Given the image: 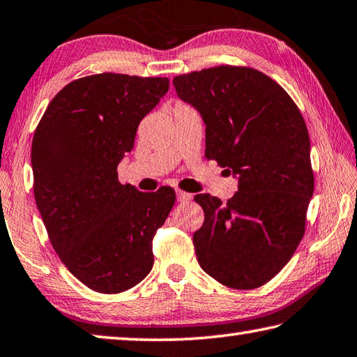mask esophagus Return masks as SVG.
<instances>
[{
    "instance_id": "esophagus-1",
    "label": "esophagus",
    "mask_w": 357,
    "mask_h": 357,
    "mask_svg": "<svg viewBox=\"0 0 357 357\" xmlns=\"http://www.w3.org/2000/svg\"><path fill=\"white\" fill-rule=\"evenodd\" d=\"M176 196H177V202H188V200H190V199L192 197L191 194H188V192H185V191H177Z\"/></svg>"
}]
</instances>
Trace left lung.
I'll return each instance as SVG.
<instances>
[{
  "instance_id": "obj_1",
  "label": "left lung",
  "mask_w": 357,
  "mask_h": 357,
  "mask_svg": "<svg viewBox=\"0 0 357 357\" xmlns=\"http://www.w3.org/2000/svg\"><path fill=\"white\" fill-rule=\"evenodd\" d=\"M172 84L204 119L206 158L238 178L227 204L210 194L194 197L205 213L192 234L199 264L228 287L266 284L305 234L314 192L305 119L275 80L253 68L222 65Z\"/></svg>"
}]
</instances>
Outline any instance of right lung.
Listing matches in <instances>:
<instances>
[{
	"mask_svg": "<svg viewBox=\"0 0 357 357\" xmlns=\"http://www.w3.org/2000/svg\"><path fill=\"white\" fill-rule=\"evenodd\" d=\"M167 90V77L102 73L73 80L33 133V196L50 241L66 268L96 292H124L153 266L152 241L176 192L121 185L116 167Z\"/></svg>",
	"mask_w": 357,
	"mask_h": 357,
	"instance_id": "1",
	"label": "right lung"
}]
</instances>
